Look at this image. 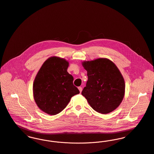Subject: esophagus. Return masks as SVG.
<instances>
[{
  "label": "esophagus",
  "mask_w": 154,
  "mask_h": 154,
  "mask_svg": "<svg viewBox=\"0 0 154 154\" xmlns=\"http://www.w3.org/2000/svg\"><path fill=\"white\" fill-rule=\"evenodd\" d=\"M78 88H79V90L80 92V93H82V87H79Z\"/></svg>",
  "instance_id": "obj_1"
}]
</instances>
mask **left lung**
<instances>
[{"mask_svg": "<svg viewBox=\"0 0 154 154\" xmlns=\"http://www.w3.org/2000/svg\"><path fill=\"white\" fill-rule=\"evenodd\" d=\"M88 80L82 94L95 111L106 114L115 110L125 94V82L116 65L110 60L99 58L84 61Z\"/></svg>", "mask_w": 154, "mask_h": 154, "instance_id": "obj_1", "label": "left lung"}]
</instances>
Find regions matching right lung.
<instances>
[{"label": "right lung", "instance_id": "obj_1", "mask_svg": "<svg viewBox=\"0 0 154 154\" xmlns=\"http://www.w3.org/2000/svg\"><path fill=\"white\" fill-rule=\"evenodd\" d=\"M68 61L53 56L46 60L38 71L33 85V97L38 107L49 115L62 111L71 97L80 93L73 85V77L67 72Z\"/></svg>", "mask_w": 154, "mask_h": 154}]
</instances>
